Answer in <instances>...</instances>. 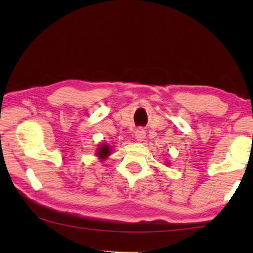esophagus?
Segmentation results:
<instances>
[{
  "instance_id": "obj_1",
  "label": "esophagus",
  "mask_w": 253,
  "mask_h": 253,
  "mask_svg": "<svg viewBox=\"0 0 253 253\" xmlns=\"http://www.w3.org/2000/svg\"><path fill=\"white\" fill-rule=\"evenodd\" d=\"M145 136H146V132H145L143 128H138V129L135 131V138L137 140H139V142H142V140L145 138Z\"/></svg>"
}]
</instances>
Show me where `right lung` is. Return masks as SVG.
<instances>
[{
    "label": "right lung",
    "instance_id": "1",
    "mask_svg": "<svg viewBox=\"0 0 253 253\" xmlns=\"http://www.w3.org/2000/svg\"><path fill=\"white\" fill-rule=\"evenodd\" d=\"M111 151H113V148H111L110 146H108V145H107V144H101V145H99V147L97 148L96 155H97V157H99V160L105 161L106 158L110 155Z\"/></svg>",
    "mask_w": 253,
    "mask_h": 253
}]
</instances>
